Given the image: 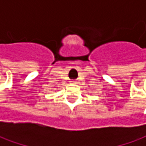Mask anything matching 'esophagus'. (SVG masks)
<instances>
[{"mask_svg":"<svg viewBox=\"0 0 146 146\" xmlns=\"http://www.w3.org/2000/svg\"><path fill=\"white\" fill-rule=\"evenodd\" d=\"M70 83L71 84H77V82L75 81V80H70Z\"/></svg>","mask_w":146,"mask_h":146,"instance_id":"1","label":"esophagus"}]
</instances>
